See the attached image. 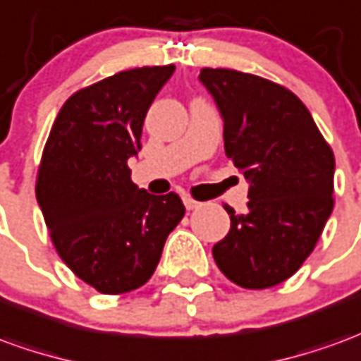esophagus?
<instances>
[{
    "instance_id": "obj_1",
    "label": "esophagus",
    "mask_w": 361,
    "mask_h": 361,
    "mask_svg": "<svg viewBox=\"0 0 361 361\" xmlns=\"http://www.w3.org/2000/svg\"><path fill=\"white\" fill-rule=\"evenodd\" d=\"M183 205H185V209H188V211H193V209H197L201 203H199V201H195V199H191V197H183Z\"/></svg>"
}]
</instances>
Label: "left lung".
Masks as SVG:
<instances>
[{"mask_svg":"<svg viewBox=\"0 0 361 361\" xmlns=\"http://www.w3.org/2000/svg\"><path fill=\"white\" fill-rule=\"evenodd\" d=\"M199 82L223 117L224 152L244 173L248 211L213 246L224 276L246 289L274 287L301 268L329 221L334 154L303 102L259 75L203 68Z\"/></svg>","mask_w":361,"mask_h":361,"instance_id":"1","label":"left lung"}]
</instances>
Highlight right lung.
Returning <instances> with one entry per match:
<instances>
[{
  "label": "right lung",
  "instance_id": "obj_1",
  "mask_svg": "<svg viewBox=\"0 0 361 361\" xmlns=\"http://www.w3.org/2000/svg\"><path fill=\"white\" fill-rule=\"evenodd\" d=\"M176 66L119 72L75 92L58 113L40 160L37 201L60 258L99 293L145 286L185 213L176 193L130 180L142 123Z\"/></svg>",
  "mask_w": 361,
  "mask_h": 361
}]
</instances>
